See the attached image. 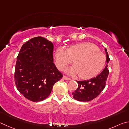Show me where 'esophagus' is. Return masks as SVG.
<instances>
[{"mask_svg":"<svg viewBox=\"0 0 129 129\" xmlns=\"http://www.w3.org/2000/svg\"><path fill=\"white\" fill-rule=\"evenodd\" d=\"M63 79H64V80H71V79L69 78H67V76H64V75L63 76Z\"/></svg>","mask_w":129,"mask_h":129,"instance_id":"obj_1","label":"esophagus"}]
</instances>
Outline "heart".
<instances>
[{
    "instance_id": "obj_1",
    "label": "heart",
    "mask_w": 129,
    "mask_h": 129,
    "mask_svg": "<svg viewBox=\"0 0 129 129\" xmlns=\"http://www.w3.org/2000/svg\"><path fill=\"white\" fill-rule=\"evenodd\" d=\"M55 63L60 70L73 62L74 64L65 70L71 76L79 74V78L87 79L94 77L102 70L105 56L98 47L91 43L74 45L68 49L59 47L55 52Z\"/></svg>"
}]
</instances>
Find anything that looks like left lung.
<instances>
[{
  "instance_id": "left-lung-1",
  "label": "left lung",
  "mask_w": 129,
  "mask_h": 129,
  "mask_svg": "<svg viewBox=\"0 0 129 129\" xmlns=\"http://www.w3.org/2000/svg\"><path fill=\"white\" fill-rule=\"evenodd\" d=\"M105 51L107 54V62L108 63L110 60L109 56L107 49H105ZM107 66L108 64L96 77L89 80L77 81L78 87L75 92L72 93L73 98L78 101L85 102L93 100L98 96L105 87L106 82L109 75Z\"/></svg>"
}]
</instances>
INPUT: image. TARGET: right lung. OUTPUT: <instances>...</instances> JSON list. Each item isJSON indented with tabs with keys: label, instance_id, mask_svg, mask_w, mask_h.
<instances>
[{
	"label": "right lung",
	"instance_id": "add662e5",
	"mask_svg": "<svg viewBox=\"0 0 129 129\" xmlns=\"http://www.w3.org/2000/svg\"><path fill=\"white\" fill-rule=\"evenodd\" d=\"M53 43L42 37L22 45L17 57L15 82L17 90L33 102L45 100L63 75L53 62Z\"/></svg>",
	"mask_w": 129,
	"mask_h": 129
}]
</instances>
